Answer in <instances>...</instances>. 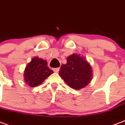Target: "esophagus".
Returning <instances> with one entry per match:
<instances>
[{"label": "esophagus", "instance_id": "1", "mask_svg": "<svg viewBox=\"0 0 125 125\" xmlns=\"http://www.w3.org/2000/svg\"><path fill=\"white\" fill-rule=\"evenodd\" d=\"M53 71L55 72V73H57L59 71V68H54Z\"/></svg>", "mask_w": 125, "mask_h": 125}]
</instances>
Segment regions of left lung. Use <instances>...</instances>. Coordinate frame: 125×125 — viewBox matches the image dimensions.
I'll return each mask as SVG.
<instances>
[{
    "instance_id": "left-lung-1",
    "label": "left lung",
    "mask_w": 125,
    "mask_h": 125,
    "mask_svg": "<svg viewBox=\"0 0 125 125\" xmlns=\"http://www.w3.org/2000/svg\"><path fill=\"white\" fill-rule=\"evenodd\" d=\"M66 64H62L59 74L72 89L80 90L89 83L93 77L91 65L80 54L73 53L66 59Z\"/></svg>"
}]
</instances>
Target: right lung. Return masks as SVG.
<instances>
[{"mask_svg":"<svg viewBox=\"0 0 125 125\" xmlns=\"http://www.w3.org/2000/svg\"><path fill=\"white\" fill-rule=\"evenodd\" d=\"M53 73V71L47 66V62L45 60L34 57L26 66L23 76L28 85L34 87L42 83Z\"/></svg>","mask_w":125,"mask_h":125,"instance_id":"add662e5","label":"right lung"}]
</instances>
